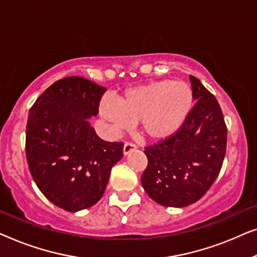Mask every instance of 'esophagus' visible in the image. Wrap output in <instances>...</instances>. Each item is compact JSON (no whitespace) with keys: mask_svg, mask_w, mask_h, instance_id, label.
I'll list each match as a JSON object with an SVG mask.
<instances>
[{"mask_svg":"<svg viewBox=\"0 0 257 257\" xmlns=\"http://www.w3.org/2000/svg\"><path fill=\"white\" fill-rule=\"evenodd\" d=\"M136 149H137L136 144L130 143V142H126V143L124 144V154H128L130 152H131V151L136 150Z\"/></svg>","mask_w":257,"mask_h":257,"instance_id":"obj_1","label":"esophagus"}]
</instances>
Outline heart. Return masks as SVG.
Here are the masks:
<instances>
[{"label":"heart","instance_id":"1","mask_svg":"<svg viewBox=\"0 0 257 257\" xmlns=\"http://www.w3.org/2000/svg\"><path fill=\"white\" fill-rule=\"evenodd\" d=\"M193 106V93L181 80H159L125 91L117 101L103 97L99 111L114 130L140 128L151 139H165L178 131Z\"/></svg>","mask_w":257,"mask_h":257}]
</instances>
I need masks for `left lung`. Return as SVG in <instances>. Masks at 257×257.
I'll list each match as a JSON object with an SVG mask.
<instances>
[{"label":"left lung","mask_w":257,"mask_h":257,"mask_svg":"<svg viewBox=\"0 0 257 257\" xmlns=\"http://www.w3.org/2000/svg\"><path fill=\"white\" fill-rule=\"evenodd\" d=\"M193 99L187 119L173 135L146 146L142 175L147 195L159 205L186 207L216 180L227 147V125L219 101L200 79L189 76Z\"/></svg>","instance_id":"1"}]
</instances>
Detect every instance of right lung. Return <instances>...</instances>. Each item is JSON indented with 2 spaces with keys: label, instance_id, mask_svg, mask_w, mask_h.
Wrapping results in <instances>:
<instances>
[{
  "label": "right lung",
  "instance_id": "obj_1",
  "mask_svg": "<svg viewBox=\"0 0 257 257\" xmlns=\"http://www.w3.org/2000/svg\"><path fill=\"white\" fill-rule=\"evenodd\" d=\"M106 89L82 77L48 87L29 111L26 156L45 198L68 212L89 208L103 196L124 143L100 139L89 124Z\"/></svg>",
  "mask_w": 257,
  "mask_h": 257
}]
</instances>
